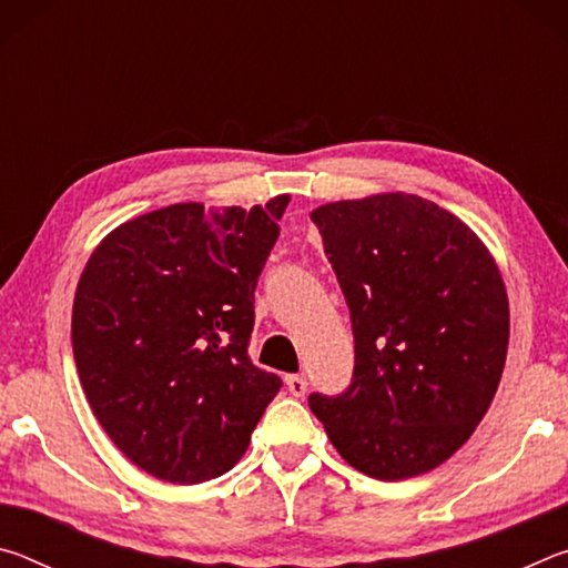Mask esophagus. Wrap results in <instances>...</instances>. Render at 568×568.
Listing matches in <instances>:
<instances>
[{"label": "esophagus", "instance_id": "obj_1", "mask_svg": "<svg viewBox=\"0 0 568 568\" xmlns=\"http://www.w3.org/2000/svg\"><path fill=\"white\" fill-rule=\"evenodd\" d=\"M285 386L295 398H301V396H305V390H307V381H305V376H287Z\"/></svg>", "mask_w": 568, "mask_h": 568}]
</instances>
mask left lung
<instances>
[{"mask_svg": "<svg viewBox=\"0 0 568 568\" xmlns=\"http://www.w3.org/2000/svg\"><path fill=\"white\" fill-rule=\"evenodd\" d=\"M311 217L355 338L348 390L313 393L311 410L361 474H428L466 444L501 383V271L464 220L408 192L338 200Z\"/></svg>", "mask_w": 568, "mask_h": 568, "instance_id": "obj_1", "label": "left lung"}]
</instances>
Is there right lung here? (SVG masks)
I'll return each instance as SVG.
<instances>
[{
	"mask_svg": "<svg viewBox=\"0 0 568 568\" xmlns=\"http://www.w3.org/2000/svg\"><path fill=\"white\" fill-rule=\"evenodd\" d=\"M287 203L152 210L114 227L84 265L77 373L104 434L150 476L180 486L223 476L281 390L250 363L247 341Z\"/></svg>",
	"mask_w": 568,
	"mask_h": 568,
	"instance_id": "obj_1",
	"label": "right lung"
}]
</instances>
